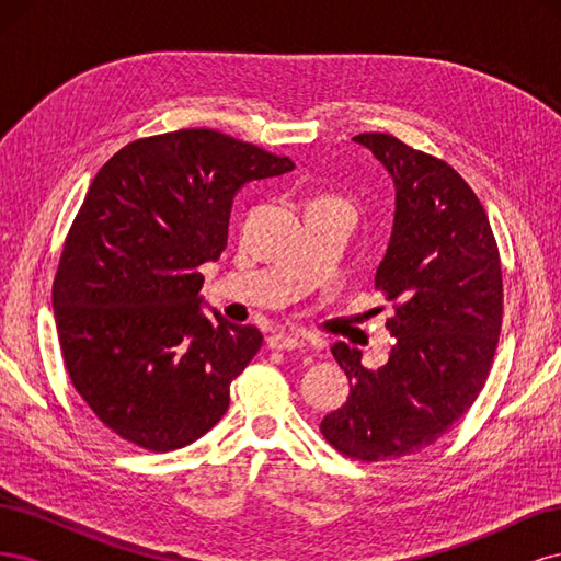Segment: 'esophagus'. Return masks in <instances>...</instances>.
Segmentation results:
<instances>
[{"label": "esophagus", "mask_w": 561, "mask_h": 561, "mask_svg": "<svg viewBox=\"0 0 561 561\" xmlns=\"http://www.w3.org/2000/svg\"><path fill=\"white\" fill-rule=\"evenodd\" d=\"M266 346L274 348V351H295L307 346V336L299 334V332H280V334H271L266 339Z\"/></svg>", "instance_id": "obj_1"}]
</instances>
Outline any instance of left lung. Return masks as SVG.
I'll use <instances>...</instances> for the list:
<instances>
[{
    "label": "left lung",
    "instance_id": "8db88e82",
    "mask_svg": "<svg viewBox=\"0 0 561 561\" xmlns=\"http://www.w3.org/2000/svg\"><path fill=\"white\" fill-rule=\"evenodd\" d=\"M396 182V222L375 287L393 304L388 363L332 346L351 393L320 421V433L348 458L396 461L443 437L489 377L503 320L499 245L480 198L443 159L388 133H360Z\"/></svg>",
    "mask_w": 561,
    "mask_h": 561
}]
</instances>
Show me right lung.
I'll list each match as a JSON object with an SVG mask.
<instances>
[{
    "mask_svg": "<svg viewBox=\"0 0 561 561\" xmlns=\"http://www.w3.org/2000/svg\"><path fill=\"white\" fill-rule=\"evenodd\" d=\"M295 163L213 128L128 142L100 168L54 280L62 360L77 393L126 443L173 451L229 410L262 332L201 313L203 276L227 248L245 182Z\"/></svg>",
    "mask_w": 561,
    "mask_h": 561,
    "instance_id": "right-lung-1",
    "label": "right lung"
}]
</instances>
